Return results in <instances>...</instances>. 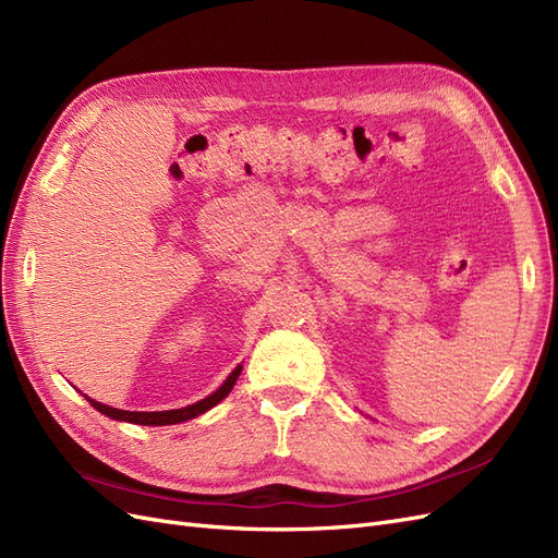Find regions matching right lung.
<instances>
[{"instance_id":"right-lung-1","label":"right lung","mask_w":558,"mask_h":558,"mask_svg":"<svg viewBox=\"0 0 558 558\" xmlns=\"http://www.w3.org/2000/svg\"><path fill=\"white\" fill-rule=\"evenodd\" d=\"M240 373H242V365L234 367V373L226 379V384H223L221 388H218L216 393H211L209 398L199 400V402H195V404H189V408H183V410H165V412H125V410L109 408V404L97 402V400H93V398H88V396H86V400L93 404V408H95L97 412H102V414H107V416H111V418H116V421H130V424H140V426H170V424H181V421L195 418V416H199V414H205L207 410H211L214 404L221 402V400L232 391V386H234V381H238Z\"/></svg>"}]
</instances>
